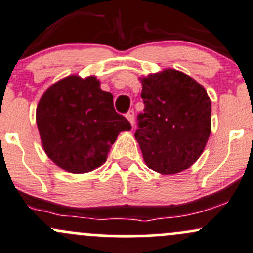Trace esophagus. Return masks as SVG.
<instances>
[{
  "label": "esophagus",
  "instance_id": "obj_1",
  "mask_svg": "<svg viewBox=\"0 0 253 253\" xmlns=\"http://www.w3.org/2000/svg\"><path fill=\"white\" fill-rule=\"evenodd\" d=\"M126 118H127V121L130 122V124H131V126H134L135 113H134V111H132V109H130V111L127 112V113H126Z\"/></svg>",
  "mask_w": 253,
  "mask_h": 253
}]
</instances>
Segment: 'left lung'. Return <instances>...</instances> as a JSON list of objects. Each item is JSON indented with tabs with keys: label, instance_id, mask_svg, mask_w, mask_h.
Here are the masks:
<instances>
[{
	"label": "left lung",
	"instance_id": "obj_1",
	"mask_svg": "<svg viewBox=\"0 0 253 253\" xmlns=\"http://www.w3.org/2000/svg\"><path fill=\"white\" fill-rule=\"evenodd\" d=\"M144 112L135 137L146 165L161 174L180 173L204 152L211 134V100L196 80L166 69L142 78Z\"/></svg>",
	"mask_w": 253,
	"mask_h": 253
}]
</instances>
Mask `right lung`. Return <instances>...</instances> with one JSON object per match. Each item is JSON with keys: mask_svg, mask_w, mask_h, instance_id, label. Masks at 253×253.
<instances>
[{"mask_svg": "<svg viewBox=\"0 0 253 253\" xmlns=\"http://www.w3.org/2000/svg\"><path fill=\"white\" fill-rule=\"evenodd\" d=\"M36 123L48 157L74 174L102 166L119 132L131 129L114 109L113 95L101 90L95 77L78 75L59 80L43 93Z\"/></svg>", "mask_w": 253, "mask_h": 253, "instance_id": "add662e5", "label": "right lung"}]
</instances>
